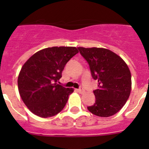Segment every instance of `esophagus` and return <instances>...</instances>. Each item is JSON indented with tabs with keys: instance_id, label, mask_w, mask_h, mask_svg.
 Returning <instances> with one entry per match:
<instances>
[{
	"instance_id": "34e87169",
	"label": "esophagus",
	"mask_w": 149,
	"mask_h": 149,
	"mask_svg": "<svg viewBox=\"0 0 149 149\" xmlns=\"http://www.w3.org/2000/svg\"><path fill=\"white\" fill-rule=\"evenodd\" d=\"M77 92H78L79 93H81V94H82V93H84V92H85V90H84L82 87L79 88V89H77Z\"/></svg>"
}]
</instances>
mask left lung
Returning a JSON list of instances; mask_svg holds the SVG:
<instances>
[{
  "mask_svg": "<svg viewBox=\"0 0 149 149\" xmlns=\"http://www.w3.org/2000/svg\"><path fill=\"white\" fill-rule=\"evenodd\" d=\"M89 64L91 74L98 81L93 91L95 102L87 107L89 112L101 117L114 115L122 108L131 90V74L120 56L108 49L77 48Z\"/></svg>",
  "mask_w": 149,
  "mask_h": 149,
  "instance_id": "left-lung-1",
  "label": "left lung"
}]
</instances>
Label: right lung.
<instances>
[{
    "label": "right lung",
    "instance_id": "add662e5",
    "mask_svg": "<svg viewBox=\"0 0 149 149\" xmlns=\"http://www.w3.org/2000/svg\"><path fill=\"white\" fill-rule=\"evenodd\" d=\"M78 53L75 47H52L34 54L22 66L18 86L22 101L33 113L42 118L63 110L72 88L57 84L65 64Z\"/></svg>",
    "mask_w": 149,
    "mask_h": 149
}]
</instances>
